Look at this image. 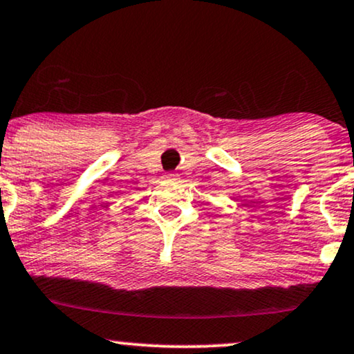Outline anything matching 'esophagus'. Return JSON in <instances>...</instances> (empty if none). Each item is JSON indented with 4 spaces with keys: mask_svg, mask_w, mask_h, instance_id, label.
I'll use <instances>...</instances> for the list:
<instances>
[{
    "mask_svg": "<svg viewBox=\"0 0 354 354\" xmlns=\"http://www.w3.org/2000/svg\"><path fill=\"white\" fill-rule=\"evenodd\" d=\"M177 174H167V176H165V178H167V180H177Z\"/></svg>",
    "mask_w": 354,
    "mask_h": 354,
    "instance_id": "1",
    "label": "esophagus"
}]
</instances>
